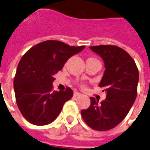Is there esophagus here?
<instances>
[{
  "mask_svg": "<svg viewBox=\"0 0 150 150\" xmlns=\"http://www.w3.org/2000/svg\"><path fill=\"white\" fill-rule=\"evenodd\" d=\"M81 93H80V92H76V91H75V92H74V96H81Z\"/></svg>",
  "mask_w": 150,
  "mask_h": 150,
  "instance_id": "1",
  "label": "esophagus"
}]
</instances>
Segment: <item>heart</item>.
<instances>
[{
    "mask_svg": "<svg viewBox=\"0 0 150 150\" xmlns=\"http://www.w3.org/2000/svg\"><path fill=\"white\" fill-rule=\"evenodd\" d=\"M81 87H82V88H86V86H85V85H81Z\"/></svg>",
    "mask_w": 150,
    "mask_h": 150,
    "instance_id": "heart-1",
    "label": "heart"
}]
</instances>
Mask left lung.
<instances>
[{
  "label": "left lung",
  "mask_w": 150,
  "mask_h": 150,
  "mask_svg": "<svg viewBox=\"0 0 150 150\" xmlns=\"http://www.w3.org/2000/svg\"><path fill=\"white\" fill-rule=\"evenodd\" d=\"M105 62L104 75L99 83L106 92V98H90L91 104L81 115L88 126L97 131L112 129L129 112L137 96L139 71L133 58L121 47L111 45L91 46Z\"/></svg>",
  "instance_id": "1"
}]
</instances>
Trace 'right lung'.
I'll use <instances>...</instances> for the list:
<instances>
[{"mask_svg":"<svg viewBox=\"0 0 150 150\" xmlns=\"http://www.w3.org/2000/svg\"><path fill=\"white\" fill-rule=\"evenodd\" d=\"M85 47L48 40L33 46L23 55L14 76V88L18 109L30 123H51L71 99L73 92L70 88L54 91L52 82L68 59Z\"/></svg>","mask_w":150,"mask_h":150,"instance_id":"1","label":"right lung"}]
</instances>
